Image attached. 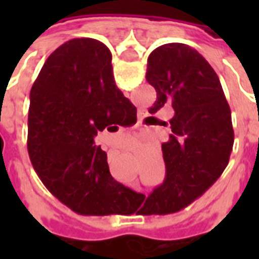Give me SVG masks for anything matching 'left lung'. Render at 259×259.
Masks as SVG:
<instances>
[{"mask_svg": "<svg viewBox=\"0 0 259 259\" xmlns=\"http://www.w3.org/2000/svg\"><path fill=\"white\" fill-rule=\"evenodd\" d=\"M146 79L157 91L148 112L174 108L172 135L162 144L166 176L144 201V213L183 209L205 193L228 166L233 148L232 112L218 74L202 55L182 42L155 48Z\"/></svg>", "mask_w": 259, "mask_h": 259, "instance_id": "1", "label": "left lung"}]
</instances>
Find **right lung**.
I'll return each mask as SVG.
<instances>
[{"label": "right lung", "instance_id": "1", "mask_svg": "<svg viewBox=\"0 0 259 259\" xmlns=\"http://www.w3.org/2000/svg\"><path fill=\"white\" fill-rule=\"evenodd\" d=\"M111 62L101 41L69 40L48 57L30 90L33 168L48 191L79 215L126 213L136 194L111 176L107 154L94 143L98 132L137 120L136 107L115 84Z\"/></svg>", "mask_w": 259, "mask_h": 259}]
</instances>
